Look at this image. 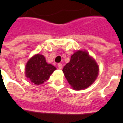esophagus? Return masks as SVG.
<instances>
[{
	"mask_svg": "<svg viewBox=\"0 0 123 123\" xmlns=\"http://www.w3.org/2000/svg\"><path fill=\"white\" fill-rule=\"evenodd\" d=\"M58 68H59V69H62V64L61 63H59L58 64Z\"/></svg>",
	"mask_w": 123,
	"mask_h": 123,
	"instance_id": "obj_1",
	"label": "esophagus"
}]
</instances>
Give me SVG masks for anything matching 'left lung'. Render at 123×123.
Listing matches in <instances>:
<instances>
[{
  "label": "left lung",
  "mask_w": 123,
  "mask_h": 123,
  "mask_svg": "<svg viewBox=\"0 0 123 123\" xmlns=\"http://www.w3.org/2000/svg\"><path fill=\"white\" fill-rule=\"evenodd\" d=\"M65 78L74 90L88 88L94 82L99 72V67L88 52L78 51L70 57V61L63 68Z\"/></svg>",
  "instance_id": "obj_1"
}]
</instances>
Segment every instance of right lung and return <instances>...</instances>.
<instances>
[{
    "mask_svg": "<svg viewBox=\"0 0 123 123\" xmlns=\"http://www.w3.org/2000/svg\"><path fill=\"white\" fill-rule=\"evenodd\" d=\"M52 64L46 62L42 55L32 56L25 65V76L34 84L40 85L49 79L51 74L56 70Z\"/></svg>",
    "mask_w": 123,
    "mask_h": 123,
    "instance_id": "add662e5",
    "label": "right lung"
}]
</instances>
